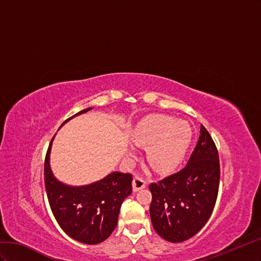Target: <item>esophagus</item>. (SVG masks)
I'll use <instances>...</instances> for the list:
<instances>
[{
	"mask_svg": "<svg viewBox=\"0 0 261 261\" xmlns=\"http://www.w3.org/2000/svg\"><path fill=\"white\" fill-rule=\"evenodd\" d=\"M145 186H146V182H145V180L143 179L142 177L136 176L135 178H133V181H132L133 191H139L141 189H143Z\"/></svg>",
	"mask_w": 261,
	"mask_h": 261,
	"instance_id": "obj_1",
	"label": "esophagus"
}]
</instances>
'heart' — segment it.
Returning <instances> with one entry per match:
<instances>
[{
    "label": "heart",
    "mask_w": 261,
    "mask_h": 261,
    "mask_svg": "<svg viewBox=\"0 0 261 261\" xmlns=\"http://www.w3.org/2000/svg\"><path fill=\"white\" fill-rule=\"evenodd\" d=\"M193 131L186 120L166 115L143 118L133 129L137 143L147 146L146 160L160 173H169L181 163L191 143Z\"/></svg>",
    "instance_id": "1"
}]
</instances>
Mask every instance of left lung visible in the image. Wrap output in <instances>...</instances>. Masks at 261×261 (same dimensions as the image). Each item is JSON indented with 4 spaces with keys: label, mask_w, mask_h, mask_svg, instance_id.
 Here are the masks:
<instances>
[{
    "label": "left lung",
    "mask_w": 261,
    "mask_h": 261,
    "mask_svg": "<svg viewBox=\"0 0 261 261\" xmlns=\"http://www.w3.org/2000/svg\"><path fill=\"white\" fill-rule=\"evenodd\" d=\"M220 184L219 153L201 124L200 137L181 170L150 185V215L154 229L170 243L195 236L210 219Z\"/></svg>",
    "instance_id": "left-lung-1"
}]
</instances>
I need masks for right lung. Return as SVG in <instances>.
<instances>
[{
    "instance_id": "right-lung-1",
    "label": "right lung",
    "mask_w": 261,
    "mask_h": 261,
    "mask_svg": "<svg viewBox=\"0 0 261 261\" xmlns=\"http://www.w3.org/2000/svg\"><path fill=\"white\" fill-rule=\"evenodd\" d=\"M91 109L81 110L62 125ZM54 139L44 160V186L51 211L60 227L73 240L88 245L99 244L107 240L117 226L122 201L132 192V175L114 172L89 185H65L57 179L50 167Z\"/></svg>"
}]
</instances>
